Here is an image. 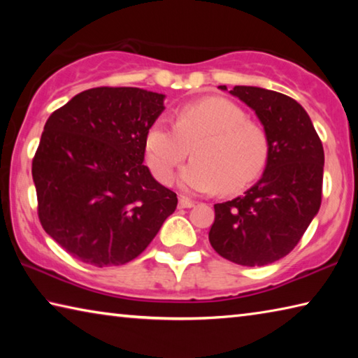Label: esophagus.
I'll use <instances>...</instances> for the list:
<instances>
[{"mask_svg":"<svg viewBox=\"0 0 358 358\" xmlns=\"http://www.w3.org/2000/svg\"><path fill=\"white\" fill-rule=\"evenodd\" d=\"M178 207L180 208H191V207H194V202L191 201V199L181 196L180 201H178Z\"/></svg>","mask_w":358,"mask_h":358,"instance_id":"34e87169","label":"esophagus"}]
</instances>
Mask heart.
Wrapping results in <instances>:
<instances>
[{
    "mask_svg": "<svg viewBox=\"0 0 358 358\" xmlns=\"http://www.w3.org/2000/svg\"><path fill=\"white\" fill-rule=\"evenodd\" d=\"M189 147L194 161L181 171L180 185L205 194L245 189L262 175L270 153L265 131L238 106L216 96L183 106L175 123L157 118L145 136L147 162L162 183L172 180Z\"/></svg>",
    "mask_w": 358,
    "mask_h": 358,
    "instance_id": "obj_1",
    "label": "heart"
}]
</instances>
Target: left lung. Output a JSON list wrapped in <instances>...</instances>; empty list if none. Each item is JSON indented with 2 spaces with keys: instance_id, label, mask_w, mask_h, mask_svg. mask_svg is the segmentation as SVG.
Listing matches in <instances>:
<instances>
[{
  "instance_id": "8db88e82",
  "label": "left lung",
  "mask_w": 358,
  "mask_h": 358,
  "mask_svg": "<svg viewBox=\"0 0 358 358\" xmlns=\"http://www.w3.org/2000/svg\"><path fill=\"white\" fill-rule=\"evenodd\" d=\"M226 92V85H221ZM256 112L268 137L265 171L243 196L215 205L208 238L230 262L262 266L294 250L322 201L324 147L306 113L289 96L237 85L229 92Z\"/></svg>"
}]
</instances>
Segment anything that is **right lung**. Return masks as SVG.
Masks as SVG:
<instances>
[{
  "mask_svg": "<svg viewBox=\"0 0 358 358\" xmlns=\"http://www.w3.org/2000/svg\"><path fill=\"white\" fill-rule=\"evenodd\" d=\"M164 98L132 87L92 88L47 120L31 169L39 221L85 264L136 259L177 208V194L143 166L145 136Z\"/></svg>",
  "mask_w": 358,
  "mask_h": 358,
  "instance_id": "right-lung-1",
  "label": "right lung"
}]
</instances>
